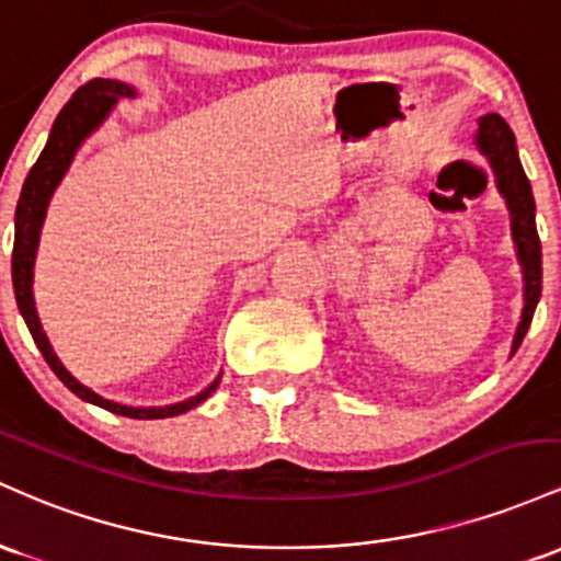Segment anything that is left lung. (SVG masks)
<instances>
[{
  "label": "left lung",
  "instance_id": "left-lung-1",
  "mask_svg": "<svg viewBox=\"0 0 561 561\" xmlns=\"http://www.w3.org/2000/svg\"><path fill=\"white\" fill-rule=\"evenodd\" d=\"M480 131H477V145L490 159L495 180H499V191L506 198L508 211H512V236L517 243V254L525 270V312H522V323L514 336V350H519L522 339L533 323V312L538 307L540 286H543V254H540V238L535 228V201L530 182L522 169L517 145H514V131L503 122L499 113H488L482 116Z\"/></svg>",
  "mask_w": 561,
  "mask_h": 561
}]
</instances>
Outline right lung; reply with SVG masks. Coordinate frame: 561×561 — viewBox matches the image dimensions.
<instances>
[{
  "label": "right lung",
  "mask_w": 561,
  "mask_h": 561,
  "mask_svg": "<svg viewBox=\"0 0 561 561\" xmlns=\"http://www.w3.org/2000/svg\"><path fill=\"white\" fill-rule=\"evenodd\" d=\"M118 98H135V90L122 81L113 79H92L87 81L84 87H79L73 92V98L62 105V111L55 118L53 131H49V140L44 145L42 156L36 159L34 167H31L26 182H23L21 198H18V209H15V243H12V288H15V299H18V310H21L23 320H26L31 336H34L36 347L42 350L44 360L49 363V368L55 370V376L71 389L73 394H79L81 400L92 402V405L105 408V411L118 413V416L127 419H169V416H180V413L191 411L196 408L198 402H204L209 394L217 389L219 379L211 383L209 389L196 394V398L178 402V405H167V408H129V405H118V402H111L100 394H94L92 389H87L84 383H79L62 368V363L58 360L53 347H49L47 336H44L39 318H36V307H34V294H31V270H34V256H36V243H39V230L44 222V211H47L49 196L58 187V182L66 174L68 163H71L73 153L81 145L90 131L108 116V111L113 108Z\"/></svg>",
  "instance_id": "right-lung-1"
}]
</instances>
